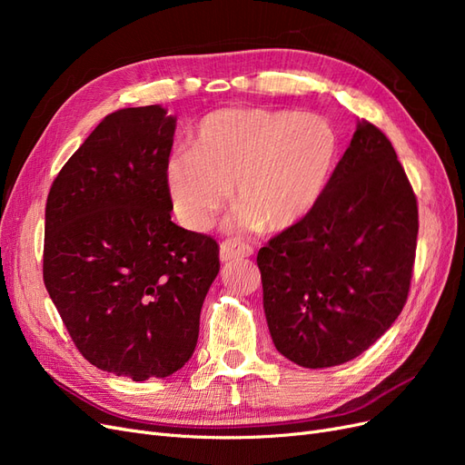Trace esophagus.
<instances>
[{"instance_id": "1", "label": "esophagus", "mask_w": 465, "mask_h": 465, "mask_svg": "<svg viewBox=\"0 0 465 465\" xmlns=\"http://www.w3.org/2000/svg\"><path fill=\"white\" fill-rule=\"evenodd\" d=\"M221 260L223 262H229L234 258H246L252 254V248L244 242H238V241H224L221 242Z\"/></svg>"}]
</instances>
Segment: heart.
<instances>
[{
    "label": "heart",
    "mask_w": 465,
    "mask_h": 465,
    "mask_svg": "<svg viewBox=\"0 0 465 465\" xmlns=\"http://www.w3.org/2000/svg\"><path fill=\"white\" fill-rule=\"evenodd\" d=\"M337 137L312 112L223 108L207 114L192 149L168 157L164 178L174 213L207 231L234 188V224L285 231L311 211L326 186Z\"/></svg>",
    "instance_id": "b5f03b06"
}]
</instances>
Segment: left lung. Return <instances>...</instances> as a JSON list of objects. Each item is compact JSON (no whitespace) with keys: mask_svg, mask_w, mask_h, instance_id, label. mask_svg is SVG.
I'll use <instances>...</instances> for the list:
<instances>
[{"mask_svg":"<svg viewBox=\"0 0 465 465\" xmlns=\"http://www.w3.org/2000/svg\"><path fill=\"white\" fill-rule=\"evenodd\" d=\"M417 232V198L396 151L359 120L316 205L258 252L279 353L328 369L367 351L407 302Z\"/></svg>","mask_w":465,"mask_h":465,"instance_id":"1","label":"left lung"}]
</instances>
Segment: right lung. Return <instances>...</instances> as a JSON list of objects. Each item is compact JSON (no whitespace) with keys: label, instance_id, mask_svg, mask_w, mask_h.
Returning <instances> with one entry per match:
<instances>
[{"label":"right lung","instance_id":"add662e5","mask_svg":"<svg viewBox=\"0 0 465 465\" xmlns=\"http://www.w3.org/2000/svg\"><path fill=\"white\" fill-rule=\"evenodd\" d=\"M174 124L157 104L112 112L46 200L50 299L83 357L135 382L190 361L219 273L215 238L171 221L164 166Z\"/></svg>","mask_w":465,"mask_h":465}]
</instances>
